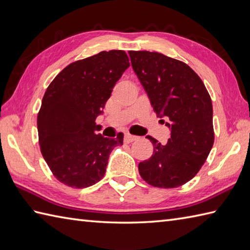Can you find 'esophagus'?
<instances>
[{"label":"esophagus","mask_w":250,"mask_h":250,"mask_svg":"<svg viewBox=\"0 0 250 250\" xmlns=\"http://www.w3.org/2000/svg\"><path fill=\"white\" fill-rule=\"evenodd\" d=\"M137 140V136L131 135V134H125V143H132Z\"/></svg>","instance_id":"obj_1"}]
</instances>
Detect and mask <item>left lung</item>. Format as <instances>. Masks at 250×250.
<instances>
[{
    "mask_svg": "<svg viewBox=\"0 0 250 250\" xmlns=\"http://www.w3.org/2000/svg\"><path fill=\"white\" fill-rule=\"evenodd\" d=\"M129 55L153 110L167 119L171 130L166 145L147 136L153 144V155L140 162V174L153 187H179L195 176L213 147L210 97L198 74L186 63L159 52Z\"/></svg>",
    "mask_w": 250,
    "mask_h": 250,
    "instance_id": "obj_1",
    "label": "left lung"
}]
</instances>
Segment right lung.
<instances>
[{
  "instance_id": "add662e5",
  "label": "right lung",
  "mask_w": 250,
  "mask_h": 250,
  "mask_svg": "<svg viewBox=\"0 0 250 250\" xmlns=\"http://www.w3.org/2000/svg\"><path fill=\"white\" fill-rule=\"evenodd\" d=\"M130 66L124 50L101 51L68 64L44 94L37 131L41 151L55 177L72 188H87L103 178L114 147L124 134H97V117L122 74Z\"/></svg>"
}]
</instances>
